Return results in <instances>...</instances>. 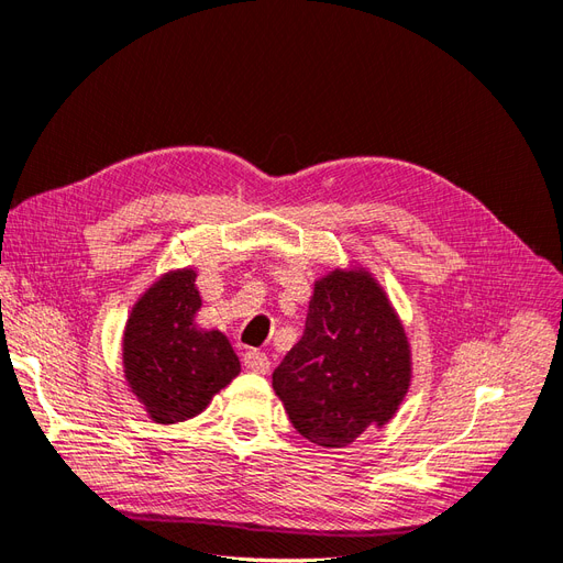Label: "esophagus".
Returning <instances> with one entry per match:
<instances>
[{
  "mask_svg": "<svg viewBox=\"0 0 563 563\" xmlns=\"http://www.w3.org/2000/svg\"><path fill=\"white\" fill-rule=\"evenodd\" d=\"M244 366L253 373H267L269 371V360H267V354L261 352V350H249L244 354Z\"/></svg>",
  "mask_w": 563,
  "mask_h": 563,
  "instance_id": "obj_1",
  "label": "esophagus"
}]
</instances>
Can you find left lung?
Here are the masks:
<instances>
[{
    "label": "left lung",
    "instance_id": "obj_1",
    "mask_svg": "<svg viewBox=\"0 0 563 563\" xmlns=\"http://www.w3.org/2000/svg\"><path fill=\"white\" fill-rule=\"evenodd\" d=\"M411 356L383 288L366 272L314 284L305 331L272 373L294 428L321 446H345L395 416Z\"/></svg>",
    "mask_w": 563,
    "mask_h": 563
}]
</instances>
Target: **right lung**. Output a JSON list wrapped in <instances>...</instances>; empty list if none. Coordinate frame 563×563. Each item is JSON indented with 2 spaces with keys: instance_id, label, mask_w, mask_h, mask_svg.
Returning <instances> with one entry per match:
<instances>
[{
  "instance_id": "obj_1",
  "label": "right lung",
  "mask_w": 563,
  "mask_h": 563,
  "mask_svg": "<svg viewBox=\"0 0 563 563\" xmlns=\"http://www.w3.org/2000/svg\"><path fill=\"white\" fill-rule=\"evenodd\" d=\"M195 269L164 275L135 302L124 331V373L152 420L180 422L201 413L240 373L220 331H199Z\"/></svg>"
}]
</instances>
